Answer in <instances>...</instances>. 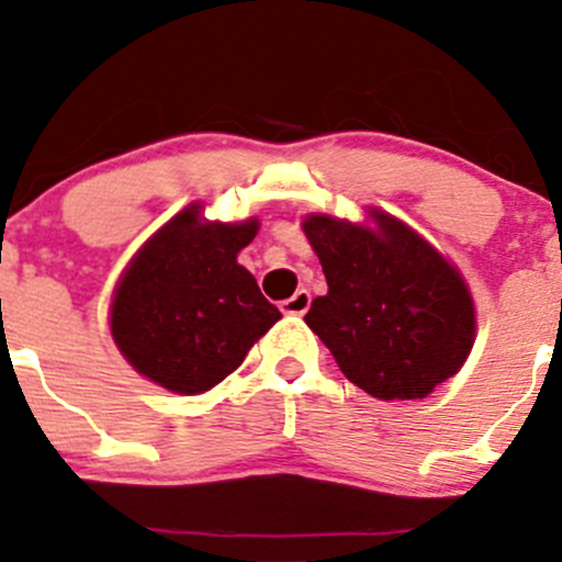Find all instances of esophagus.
<instances>
[{
	"label": "esophagus",
	"instance_id": "34e87169",
	"mask_svg": "<svg viewBox=\"0 0 562 562\" xmlns=\"http://www.w3.org/2000/svg\"><path fill=\"white\" fill-rule=\"evenodd\" d=\"M310 302H313L310 291H296L291 299H285V302H282V313H285V315H304L310 310Z\"/></svg>",
	"mask_w": 562,
	"mask_h": 562
}]
</instances>
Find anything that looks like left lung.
<instances>
[{"mask_svg":"<svg viewBox=\"0 0 562 562\" xmlns=\"http://www.w3.org/2000/svg\"><path fill=\"white\" fill-rule=\"evenodd\" d=\"M302 231L328 282L304 321L350 383L375 400H424L462 370L475 302L438 247L378 206L364 223L307 214Z\"/></svg>","mask_w":562,"mask_h":562,"instance_id":"8db88e82","label":"left lung"}]
</instances>
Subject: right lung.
Wrapping results in <instances>:
<instances>
[{"instance_id":"right-lung-1","label":"right lung","mask_w":562,"mask_h":562,"mask_svg":"<svg viewBox=\"0 0 562 562\" xmlns=\"http://www.w3.org/2000/svg\"><path fill=\"white\" fill-rule=\"evenodd\" d=\"M258 228V217L206 220L195 201L130 258L113 288L108 326L138 375L173 394H203L239 370L280 321V310L236 260Z\"/></svg>"}]
</instances>
